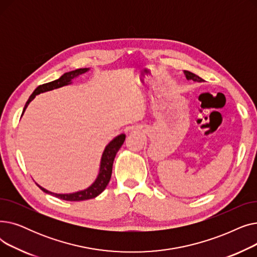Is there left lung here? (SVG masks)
<instances>
[{
    "instance_id": "1",
    "label": "left lung",
    "mask_w": 257,
    "mask_h": 257,
    "mask_svg": "<svg viewBox=\"0 0 257 257\" xmlns=\"http://www.w3.org/2000/svg\"><path fill=\"white\" fill-rule=\"evenodd\" d=\"M184 74H185V77H186V79H187V80L197 81V82H202V81H203V79L200 78L199 76H197L196 74H194V73H192V72H187V71H185V72H184Z\"/></svg>"
}]
</instances>
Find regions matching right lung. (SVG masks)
<instances>
[{"mask_svg": "<svg viewBox=\"0 0 257 257\" xmlns=\"http://www.w3.org/2000/svg\"><path fill=\"white\" fill-rule=\"evenodd\" d=\"M89 69H78L69 73H64L59 79L54 80L52 82L49 83H45L43 85H39L33 92L31 96L29 97L28 101L26 102V105L24 107L23 113L25 112L27 106L29 105V103L35 98L36 94H39L40 92H45V91H49L52 89L55 88H59L61 86L71 84L72 80L76 77H78L79 75H82L84 73H86ZM125 134H119L115 139H113L109 144H108L105 148V150L102 154V158H101V165H100V171H99V175L97 179L94 180V182L87 187L86 190L80 191V192H76L73 194H54L51 193L49 191H47L46 188L39 186L42 190L47 193V194H51L53 196H55L61 200H65V201H83V200H88V199H92L96 198L97 196H99L107 186V184L109 183V180L111 178V173H112V165H113V160L114 157L117 153V151L119 150V148L121 147V145L124 144L125 142Z\"/></svg>", "mask_w": 257, "mask_h": 257, "instance_id": "right-lung-1", "label": "right lung"}]
</instances>
